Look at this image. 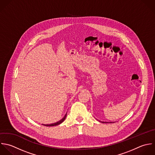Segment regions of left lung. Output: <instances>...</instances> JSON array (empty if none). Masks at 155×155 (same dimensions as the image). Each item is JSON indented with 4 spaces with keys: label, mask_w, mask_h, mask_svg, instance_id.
<instances>
[{
    "label": "left lung",
    "mask_w": 155,
    "mask_h": 155,
    "mask_svg": "<svg viewBox=\"0 0 155 155\" xmlns=\"http://www.w3.org/2000/svg\"><path fill=\"white\" fill-rule=\"evenodd\" d=\"M100 122H101L102 123H114V122H104V121H99Z\"/></svg>",
    "instance_id": "1"
}]
</instances>
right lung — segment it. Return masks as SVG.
<instances>
[{
    "label": "right lung",
    "mask_w": 155,
    "mask_h": 155,
    "mask_svg": "<svg viewBox=\"0 0 155 155\" xmlns=\"http://www.w3.org/2000/svg\"><path fill=\"white\" fill-rule=\"evenodd\" d=\"M66 115H67V113H66V114L64 115V117L61 120H60L59 121H57V123H53V124H43V125L45 126H54L59 125V124H60L61 123H62L64 121V120L66 119Z\"/></svg>",
    "instance_id": "1"
}]
</instances>
